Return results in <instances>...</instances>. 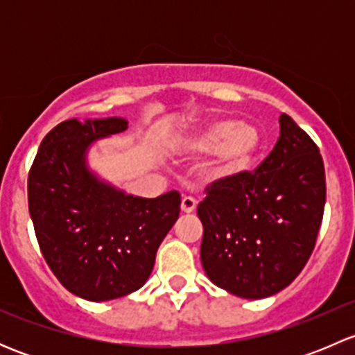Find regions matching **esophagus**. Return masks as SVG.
Listing matches in <instances>:
<instances>
[{"mask_svg": "<svg viewBox=\"0 0 355 355\" xmlns=\"http://www.w3.org/2000/svg\"><path fill=\"white\" fill-rule=\"evenodd\" d=\"M196 206H198V202H196V199L191 198V196H185V198L182 199V213H194Z\"/></svg>", "mask_w": 355, "mask_h": 355, "instance_id": "34e87169", "label": "esophagus"}]
</instances>
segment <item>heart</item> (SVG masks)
<instances>
[{"instance_id":"heart-1","label":"heart","mask_w":355,"mask_h":355,"mask_svg":"<svg viewBox=\"0 0 355 355\" xmlns=\"http://www.w3.org/2000/svg\"><path fill=\"white\" fill-rule=\"evenodd\" d=\"M264 148V139L254 123L221 116L207 121L194 135L184 142V151L191 156H211L206 178L209 182H225L249 170Z\"/></svg>"}]
</instances>
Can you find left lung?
Returning a JSON list of instances; mask_svg holds the SVG:
<instances>
[{
	"instance_id": "8db88e82",
	"label": "left lung",
	"mask_w": 355,
	"mask_h": 355,
	"mask_svg": "<svg viewBox=\"0 0 355 355\" xmlns=\"http://www.w3.org/2000/svg\"><path fill=\"white\" fill-rule=\"evenodd\" d=\"M327 182L320 149L288 116L254 171L213 182L198 206L200 261L209 280L242 299L288 287L306 266L323 220Z\"/></svg>"
}]
</instances>
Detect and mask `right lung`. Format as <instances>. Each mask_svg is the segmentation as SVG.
<instances>
[{
  "label": "right lung",
  "instance_id": "right-lung-1",
  "mask_svg": "<svg viewBox=\"0 0 355 355\" xmlns=\"http://www.w3.org/2000/svg\"><path fill=\"white\" fill-rule=\"evenodd\" d=\"M125 118L62 121L41 142L28 171V211L55 277L92 302L118 299L148 282L157 247L178 220L180 194H125L87 168L98 139L127 130Z\"/></svg>",
  "mask_w": 355,
  "mask_h": 355
}]
</instances>
